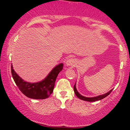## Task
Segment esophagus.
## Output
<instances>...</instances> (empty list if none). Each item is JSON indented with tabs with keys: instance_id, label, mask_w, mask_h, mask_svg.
Instances as JSON below:
<instances>
[{
	"instance_id": "1",
	"label": "esophagus",
	"mask_w": 130,
	"mask_h": 130,
	"mask_svg": "<svg viewBox=\"0 0 130 130\" xmlns=\"http://www.w3.org/2000/svg\"><path fill=\"white\" fill-rule=\"evenodd\" d=\"M76 60L75 59H73V58L69 59L66 62V64L67 66L74 67L76 65Z\"/></svg>"
}]
</instances>
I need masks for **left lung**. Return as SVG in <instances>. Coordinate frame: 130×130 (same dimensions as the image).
<instances>
[{"instance_id": "8db88e82", "label": "left lung", "mask_w": 130, "mask_h": 130, "mask_svg": "<svg viewBox=\"0 0 130 130\" xmlns=\"http://www.w3.org/2000/svg\"><path fill=\"white\" fill-rule=\"evenodd\" d=\"M113 89H112L109 91V92H107L106 93L104 94V95H99L98 96H95V97H92V98H89V97H85V96H83L80 94L79 93V92H77L76 88V84H74V92L75 93L76 95L77 96V98H79L80 100H83L84 101H90V102H92V101H98V100H101L103 99L105 97H106L107 96H108L110 93H111V92L112 91Z\"/></svg>"}]
</instances>
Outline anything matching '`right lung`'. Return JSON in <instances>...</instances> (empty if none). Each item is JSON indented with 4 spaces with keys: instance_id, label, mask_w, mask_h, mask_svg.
Returning <instances> with one entry per match:
<instances>
[{
    "instance_id": "add662e5",
    "label": "right lung",
    "mask_w": 130,
    "mask_h": 130,
    "mask_svg": "<svg viewBox=\"0 0 130 130\" xmlns=\"http://www.w3.org/2000/svg\"><path fill=\"white\" fill-rule=\"evenodd\" d=\"M63 66V63L57 65L44 80L37 83H29L22 80L14 71L12 65L11 70L13 79L22 93L30 98L42 100L48 98L53 93L56 78Z\"/></svg>"
}]
</instances>
